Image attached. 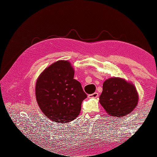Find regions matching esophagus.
<instances>
[{
  "instance_id": "obj_1",
  "label": "esophagus",
  "mask_w": 157,
  "mask_h": 157,
  "mask_svg": "<svg viewBox=\"0 0 157 157\" xmlns=\"http://www.w3.org/2000/svg\"><path fill=\"white\" fill-rule=\"evenodd\" d=\"M98 97V92H94V94L88 95V98H96Z\"/></svg>"
}]
</instances>
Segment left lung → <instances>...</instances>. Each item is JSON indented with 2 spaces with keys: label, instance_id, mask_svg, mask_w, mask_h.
I'll return each instance as SVG.
<instances>
[{
  "label": "left lung",
  "instance_id": "obj_1",
  "mask_svg": "<svg viewBox=\"0 0 157 157\" xmlns=\"http://www.w3.org/2000/svg\"><path fill=\"white\" fill-rule=\"evenodd\" d=\"M138 99L134 84L123 78L113 77L103 82L99 103L109 115L121 118L134 110Z\"/></svg>",
  "mask_w": 157,
  "mask_h": 157
}]
</instances>
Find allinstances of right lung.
I'll use <instances>...</instances> for the list:
<instances>
[{"label":"right lung","mask_w":157,"mask_h":157,"mask_svg":"<svg viewBox=\"0 0 157 157\" xmlns=\"http://www.w3.org/2000/svg\"><path fill=\"white\" fill-rule=\"evenodd\" d=\"M75 71L68 61L59 60L46 68L38 78L36 101L45 116L58 123L75 120L87 95L74 79Z\"/></svg>","instance_id":"right-lung-1"}]
</instances>
